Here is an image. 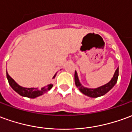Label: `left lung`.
Wrapping results in <instances>:
<instances>
[{
	"label": "left lung",
	"mask_w": 132,
	"mask_h": 132,
	"mask_svg": "<svg viewBox=\"0 0 132 132\" xmlns=\"http://www.w3.org/2000/svg\"><path fill=\"white\" fill-rule=\"evenodd\" d=\"M118 76H119V67L115 71V73H114V76H113V77H112V79H111L110 81L108 82L107 84H106L104 85L99 86L98 88H90L84 86L80 83L77 72L75 71L74 81H75L76 87L79 88V91L81 92L82 94H84L87 96L92 97V98H96V97H99V96H104V94H106L108 92H109L111 88L114 87V85L117 82Z\"/></svg>",
	"instance_id": "1"
}]
</instances>
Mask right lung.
<instances>
[{"label":"right lung","instance_id":"right-lung-1","mask_svg":"<svg viewBox=\"0 0 132 132\" xmlns=\"http://www.w3.org/2000/svg\"><path fill=\"white\" fill-rule=\"evenodd\" d=\"M56 75L53 76V79L56 77ZM6 76H7V79H8L9 85L11 86V88L14 90L16 93H18V94L21 95L22 96H25V97H28L31 98H35L43 95L44 93L48 92L51 88L53 87V84H48L46 86H44L40 89L38 88H25L21 86L18 85L16 82L13 79H12L10 76L8 75V72H6Z\"/></svg>","mask_w":132,"mask_h":132}]
</instances>
